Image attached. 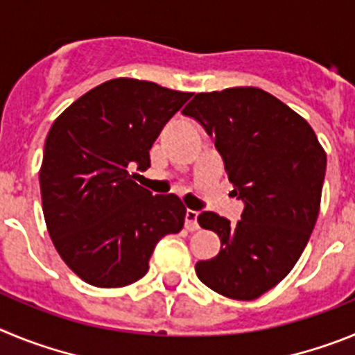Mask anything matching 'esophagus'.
Returning <instances> with one entry per match:
<instances>
[{
    "label": "esophagus",
    "instance_id": "1",
    "mask_svg": "<svg viewBox=\"0 0 355 355\" xmlns=\"http://www.w3.org/2000/svg\"><path fill=\"white\" fill-rule=\"evenodd\" d=\"M197 216H199V213L193 211V209H187V215H184V227H187L188 231H196V229H199Z\"/></svg>",
    "mask_w": 355,
    "mask_h": 355
}]
</instances>
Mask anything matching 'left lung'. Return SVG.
Instances as JSON below:
<instances>
[{
    "label": "left lung",
    "mask_w": 355,
    "mask_h": 355,
    "mask_svg": "<svg viewBox=\"0 0 355 355\" xmlns=\"http://www.w3.org/2000/svg\"><path fill=\"white\" fill-rule=\"evenodd\" d=\"M215 142L241 220L213 211L197 216L220 238V252L196 265L216 293L254 300L299 261L316 224L327 156L313 128L277 97L254 87L197 94L183 110Z\"/></svg>",
    "instance_id": "1"
}]
</instances>
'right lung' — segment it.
Wrapping results in <instances>:
<instances>
[{"label": "right lung", "mask_w": 355, "mask_h": 355, "mask_svg": "<svg viewBox=\"0 0 355 355\" xmlns=\"http://www.w3.org/2000/svg\"><path fill=\"white\" fill-rule=\"evenodd\" d=\"M190 92L117 78L72 103L44 144L40 196L49 236L78 277L99 288L142 279L156 243L180 233L187 208L174 193L153 196L131 171Z\"/></svg>", "instance_id": "right-lung-1"}]
</instances>
